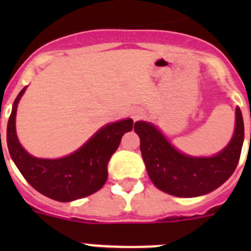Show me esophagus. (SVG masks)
Returning <instances> with one entry per match:
<instances>
[{"label":"esophagus","mask_w":251,"mask_h":251,"mask_svg":"<svg viewBox=\"0 0 251 251\" xmlns=\"http://www.w3.org/2000/svg\"><path fill=\"white\" fill-rule=\"evenodd\" d=\"M130 115H132L133 121H138L142 115H143V110H142L141 108H134V109H132V112H130Z\"/></svg>","instance_id":"34e87169"}]
</instances>
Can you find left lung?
Listing matches in <instances>:
<instances>
[{
  "label": "left lung",
  "instance_id": "left-lung-1",
  "mask_svg": "<svg viewBox=\"0 0 251 251\" xmlns=\"http://www.w3.org/2000/svg\"><path fill=\"white\" fill-rule=\"evenodd\" d=\"M231 141L212 157H191L171 145L153 124L136 122L134 132L141 139V152L148 176L158 190L177 197H196L220 187L234 174L244 142V122L236 108Z\"/></svg>",
  "mask_w": 251,
  "mask_h": 251
}]
</instances>
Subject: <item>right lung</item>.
<instances>
[{
	"label": "right lung",
	"instance_id": "add662e5",
	"mask_svg": "<svg viewBox=\"0 0 251 251\" xmlns=\"http://www.w3.org/2000/svg\"><path fill=\"white\" fill-rule=\"evenodd\" d=\"M20 92L7 123V147L11 158L32 187L60 202H69L99 191L108 178V162L119 147L126 132L133 129L130 118L104 126L74 153L57 159L36 158L20 145L16 134L17 104L25 93Z\"/></svg>",
	"mask_w": 251,
	"mask_h": 251
}]
</instances>
